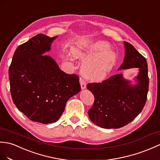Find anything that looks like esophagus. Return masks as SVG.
<instances>
[{
    "mask_svg": "<svg viewBox=\"0 0 160 160\" xmlns=\"http://www.w3.org/2000/svg\"><path fill=\"white\" fill-rule=\"evenodd\" d=\"M80 87L82 90H84L87 88V84H86V82H85L84 80L80 79Z\"/></svg>",
    "mask_w": 160,
    "mask_h": 160,
    "instance_id": "34e87169",
    "label": "esophagus"
}]
</instances>
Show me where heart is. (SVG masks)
Here are the masks:
<instances>
[{
  "mask_svg": "<svg viewBox=\"0 0 160 160\" xmlns=\"http://www.w3.org/2000/svg\"><path fill=\"white\" fill-rule=\"evenodd\" d=\"M110 49V43L106 41H87L73 50V55L76 58L85 60L81 67L85 77L102 81L112 71L117 60V54Z\"/></svg>",
  "mask_w": 160,
  "mask_h": 160,
  "instance_id": "1",
  "label": "heart"
}]
</instances>
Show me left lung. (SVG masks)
<instances>
[{
  "instance_id": "8db88e82",
  "label": "left lung",
  "mask_w": 160,
  "mask_h": 160,
  "mask_svg": "<svg viewBox=\"0 0 160 160\" xmlns=\"http://www.w3.org/2000/svg\"><path fill=\"white\" fill-rule=\"evenodd\" d=\"M125 57L118 69L138 68L132 80L123 74L111 76L102 83L87 84L95 97L93 106L88 110L91 121L106 129H117L132 121L143 109L148 90V66L146 58L132 44L124 42Z\"/></svg>"
}]
</instances>
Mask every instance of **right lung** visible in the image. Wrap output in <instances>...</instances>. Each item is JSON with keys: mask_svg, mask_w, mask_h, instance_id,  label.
Returning a JSON list of instances; mask_svg holds the SVG:
<instances>
[{"mask_svg": "<svg viewBox=\"0 0 160 160\" xmlns=\"http://www.w3.org/2000/svg\"><path fill=\"white\" fill-rule=\"evenodd\" d=\"M39 34L18 47L9 67L13 102L29 119L43 124L57 121L69 99L80 91L79 78L60 69L43 55L57 38Z\"/></svg>", "mask_w": 160, "mask_h": 160, "instance_id": "obj_1", "label": "right lung"}]
</instances>
